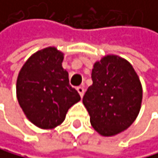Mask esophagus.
<instances>
[{
	"label": "esophagus",
	"mask_w": 158,
	"mask_h": 158,
	"mask_svg": "<svg viewBox=\"0 0 158 158\" xmlns=\"http://www.w3.org/2000/svg\"><path fill=\"white\" fill-rule=\"evenodd\" d=\"M77 90L78 93H80L81 97H82L83 94H85V87H83V86H77Z\"/></svg>",
	"instance_id": "1"
}]
</instances>
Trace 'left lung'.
Wrapping results in <instances>:
<instances>
[{"instance_id": "1", "label": "left lung", "mask_w": 158, "mask_h": 158, "mask_svg": "<svg viewBox=\"0 0 158 158\" xmlns=\"http://www.w3.org/2000/svg\"><path fill=\"white\" fill-rule=\"evenodd\" d=\"M92 85L82 102L90 123L102 136H114L132 125L141 109L143 89L137 73L128 61L106 56L96 62Z\"/></svg>"}]
</instances>
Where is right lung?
Wrapping results in <instances>:
<instances>
[{
    "mask_svg": "<svg viewBox=\"0 0 158 158\" xmlns=\"http://www.w3.org/2000/svg\"><path fill=\"white\" fill-rule=\"evenodd\" d=\"M63 53L54 47L36 52L21 68L16 81L17 100L26 117L42 129L65 120L69 108L81 100L62 67Z\"/></svg>",
    "mask_w": 158,
    "mask_h": 158,
    "instance_id": "right-lung-1",
    "label": "right lung"
}]
</instances>
